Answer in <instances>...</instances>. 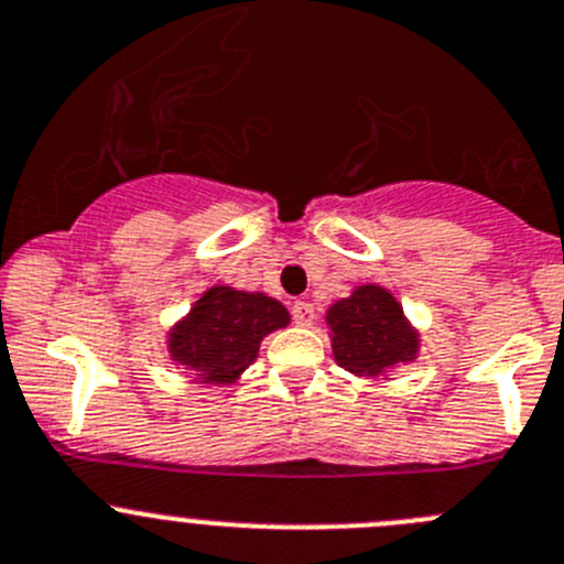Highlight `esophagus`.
<instances>
[{"mask_svg":"<svg viewBox=\"0 0 564 564\" xmlns=\"http://www.w3.org/2000/svg\"><path fill=\"white\" fill-rule=\"evenodd\" d=\"M292 319L300 328H308L314 323V306L308 300H294L292 303Z\"/></svg>","mask_w":564,"mask_h":564,"instance_id":"34e87169","label":"esophagus"}]
</instances>
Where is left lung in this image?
I'll return each mask as SVG.
<instances>
[{"mask_svg": "<svg viewBox=\"0 0 564 564\" xmlns=\"http://www.w3.org/2000/svg\"><path fill=\"white\" fill-rule=\"evenodd\" d=\"M336 365L354 376L389 378L420 356V330L389 289L361 283L325 312Z\"/></svg>", "mask_w": 564, "mask_h": 564, "instance_id": "obj_1", "label": "left lung"}]
</instances>
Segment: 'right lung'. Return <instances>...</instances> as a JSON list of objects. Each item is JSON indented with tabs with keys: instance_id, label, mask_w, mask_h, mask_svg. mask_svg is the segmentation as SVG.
I'll list each match as a JSON object with an SVG mask.
<instances>
[{
	"instance_id": "right-lung-1",
	"label": "right lung",
	"mask_w": 564,
	"mask_h": 564,
	"mask_svg": "<svg viewBox=\"0 0 564 564\" xmlns=\"http://www.w3.org/2000/svg\"><path fill=\"white\" fill-rule=\"evenodd\" d=\"M289 323L292 317L281 300L217 283L166 330V350L194 383L228 387L258 359L264 336Z\"/></svg>"
}]
</instances>
